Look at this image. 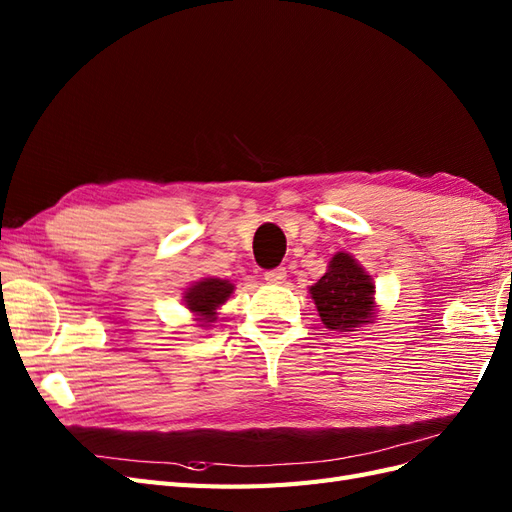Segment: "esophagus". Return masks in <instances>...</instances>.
I'll return each instance as SVG.
<instances>
[{"label":"esophagus","instance_id":"obj_1","mask_svg":"<svg viewBox=\"0 0 512 512\" xmlns=\"http://www.w3.org/2000/svg\"><path fill=\"white\" fill-rule=\"evenodd\" d=\"M265 280H267V284H273V286L284 284V280H286V269H284V267H277V269L267 271V273H265Z\"/></svg>","mask_w":512,"mask_h":512}]
</instances>
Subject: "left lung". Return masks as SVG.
Instances as JSON below:
<instances>
[{"mask_svg":"<svg viewBox=\"0 0 512 512\" xmlns=\"http://www.w3.org/2000/svg\"><path fill=\"white\" fill-rule=\"evenodd\" d=\"M324 327L337 333L356 331L376 320V284L352 254L337 252L327 273L309 286Z\"/></svg>","mask_w":512,"mask_h":512,"instance_id":"8db88e82","label":"left lung"}]
</instances>
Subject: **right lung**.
<instances>
[{
	"instance_id": "add662e5",
	"label": "right lung",
	"mask_w": 512,
	"mask_h": 512,
	"mask_svg": "<svg viewBox=\"0 0 512 512\" xmlns=\"http://www.w3.org/2000/svg\"><path fill=\"white\" fill-rule=\"evenodd\" d=\"M235 292V284L220 277H203L183 290V305L190 309L198 327L209 329L218 320V309Z\"/></svg>"
}]
</instances>
